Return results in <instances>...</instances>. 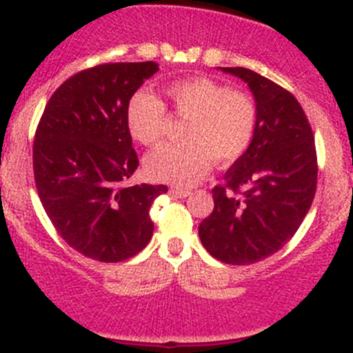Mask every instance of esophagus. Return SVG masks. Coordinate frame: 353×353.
I'll use <instances>...</instances> for the list:
<instances>
[{
	"mask_svg": "<svg viewBox=\"0 0 353 353\" xmlns=\"http://www.w3.org/2000/svg\"><path fill=\"white\" fill-rule=\"evenodd\" d=\"M170 192H172V194L175 195V197H180V199H185V197H188V195H190V192H188L187 188L172 187V188H170Z\"/></svg>",
	"mask_w": 353,
	"mask_h": 353,
	"instance_id": "34e87169",
	"label": "esophagus"
}]
</instances>
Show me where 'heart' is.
<instances>
[{
	"mask_svg": "<svg viewBox=\"0 0 353 353\" xmlns=\"http://www.w3.org/2000/svg\"><path fill=\"white\" fill-rule=\"evenodd\" d=\"M175 114L185 119L180 137L183 143L165 144L144 159L152 180L192 185L212 166H230L252 144L256 132L258 108L243 90L228 88L207 76H192L172 83L165 90ZM125 121L134 141L154 146L165 136L166 107L154 93L136 92L129 98Z\"/></svg>",
	"mask_w": 353,
	"mask_h": 353,
	"instance_id": "heart-1",
	"label": "heart"
}]
</instances>
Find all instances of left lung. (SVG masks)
Here are the masks:
<instances>
[{"mask_svg": "<svg viewBox=\"0 0 353 353\" xmlns=\"http://www.w3.org/2000/svg\"><path fill=\"white\" fill-rule=\"evenodd\" d=\"M221 69L248 83L258 123L226 183L214 187V210L199 236L223 263L250 265L277 253L306 217L318 181L314 136L292 93L252 69Z\"/></svg>", "mask_w": 353, "mask_h": 353, "instance_id": "8db88e82", "label": "left lung"}]
</instances>
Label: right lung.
Instances as JSON below:
<instances>
[{"label":"right lung","instance_id":"right-lung-1","mask_svg":"<svg viewBox=\"0 0 353 353\" xmlns=\"http://www.w3.org/2000/svg\"><path fill=\"white\" fill-rule=\"evenodd\" d=\"M158 64L108 63L76 72L47 101L34 141L39 197L61 238L117 263L150 243L151 203L166 185L123 187L139 166L125 110Z\"/></svg>","mask_w":353,"mask_h":353}]
</instances>
